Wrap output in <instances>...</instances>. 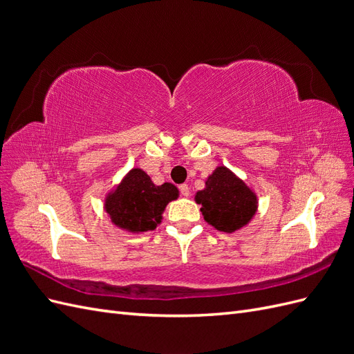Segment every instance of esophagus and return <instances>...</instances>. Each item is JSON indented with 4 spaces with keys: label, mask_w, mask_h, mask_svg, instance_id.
<instances>
[{
    "label": "esophagus",
    "mask_w": 354,
    "mask_h": 354,
    "mask_svg": "<svg viewBox=\"0 0 354 354\" xmlns=\"http://www.w3.org/2000/svg\"><path fill=\"white\" fill-rule=\"evenodd\" d=\"M180 194L187 198V196L190 195V189H189V186H187V185H180Z\"/></svg>",
    "instance_id": "obj_1"
}]
</instances>
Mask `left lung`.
Instances as JSON below:
<instances>
[{
  "label": "left lung",
  "instance_id": "8db88e82",
  "mask_svg": "<svg viewBox=\"0 0 354 354\" xmlns=\"http://www.w3.org/2000/svg\"><path fill=\"white\" fill-rule=\"evenodd\" d=\"M205 221L218 232L233 233L248 224L259 208L255 192L232 171L220 165L205 181V189L196 192Z\"/></svg>",
  "mask_w": 354,
  "mask_h": 354
}]
</instances>
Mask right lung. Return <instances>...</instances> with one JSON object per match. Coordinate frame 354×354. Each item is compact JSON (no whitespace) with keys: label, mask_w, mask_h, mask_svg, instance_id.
<instances>
[{"label":"right lung","mask_w":354,"mask_h":354,"mask_svg":"<svg viewBox=\"0 0 354 354\" xmlns=\"http://www.w3.org/2000/svg\"><path fill=\"white\" fill-rule=\"evenodd\" d=\"M177 198L178 189L174 185L156 186L142 168H133L106 195L104 211L116 227L143 233L156 229L162 221L165 207Z\"/></svg>","instance_id":"obj_1"}]
</instances>
